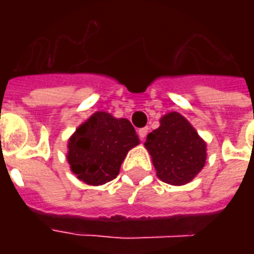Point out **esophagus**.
Returning <instances> with one entry per match:
<instances>
[{
    "label": "esophagus",
    "mask_w": 254,
    "mask_h": 254,
    "mask_svg": "<svg viewBox=\"0 0 254 254\" xmlns=\"http://www.w3.org/2000/svg\"><path fill=\"white\" fill-rule=\"evenodd\" d=\"M147 131H149V127H141V129H139V130H138L139 138L142 139V141H143V139H145V137H146Z\"/></svg>",
    "instance_id": "34e87169"
}]
</instances>
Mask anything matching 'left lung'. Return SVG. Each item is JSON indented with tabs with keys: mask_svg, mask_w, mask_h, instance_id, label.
I'll list each match as a JSON object with an SVG mask.
<instances>
[{
	"mask_svg": "<svg viewBox=\"0 0 254 254\" xmlns=\"http://www.w3.org/2000/svg\"><path fill=\"white\" fill-rule=\"evenodd\" d=\"M145 147L157 177L165 183L183 186L200 173L207 159V143L178 112L159 120V127L146 137Z\"/></svg>",
	"mask_w": 254,
	"mask_h": 254,
	"instance_id": "obj_1",
	"label": "left lung"
}]
</instances>
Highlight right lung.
<instances>
[{
  "instance_id": "1",
  "label": "right lung",
  "mask_w": 254,
  "mask_h": 254,
  "mask_svg": "<svg viewBox=\"0 0 254 254\" xmlns=\"http://www.w3.org/2000/svg\"><path fill=\"white\" fill-rule=\"evenodd\" d=\"M138 143L129 120L95 112L68 138L67 161L79 181L101 186L119 175L127 151Z\"/></svg>"
}]
</instances>
